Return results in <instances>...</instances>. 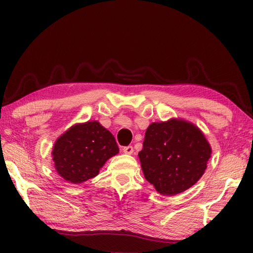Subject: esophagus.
<instances>
[{"label": "esophagus", "mask_w": 253, "mask_h": 253, "mask_svg": "<svg viewBox=\"0 0 253 253\" xmlns=\"http://www.w3.org/2000/svg\"><path fill=\"white\" fill-rule=\"evenodd\" d=\"M123 152L125 153V154H129V155H130V154L134 153V148H132V146H130V145H129V146L124 147L123 148Z\"/></svg>", "instance_id": "esophagus-1"}]
</instances>
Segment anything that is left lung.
Returning <instances> with one entry per match:
<instances>
[{
  "label": "left lung",
  "mask_w": 253,
  "mask_h": 253,
  "mask_svg": "<svg viewBox=\"0 0 253 253\" xmlns=\"http://www.w3.org/2000/svg\"><path fill=\"white\" fill-rule=\"evenodd\" d=\"M138 156L145 178L161 194L170 196L199 181L211 147L198 127L172 119L149 125Z\"/></svg>",
  "instance_id": "1"
}]
</instances>
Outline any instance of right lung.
Here are the masks:
<instances>
[{
  "label": "right lung",
  "mask_w": 253,
  "mask_h": 253,
  "mask_svg": "<svg viewBox=\"0 0 253 253\" xmlns=\"http://www.w3.org/2000/svg\"><path fill=\"white\" fill-rule=\"evenodd\" d=\"M118 152L113 134L98 122H88L59 137L52 155L60 176L79 184L95 177L106 161Z\"/></svg>",
  "instance_id": "1"
}]
</instances>
